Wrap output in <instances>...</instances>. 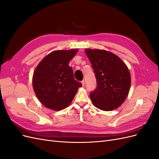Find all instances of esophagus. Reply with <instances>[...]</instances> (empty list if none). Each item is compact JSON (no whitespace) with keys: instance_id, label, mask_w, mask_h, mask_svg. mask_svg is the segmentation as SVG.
I'll list each match as a JSON object with an SVG mask.
<instances>
[{"instance_id":"esophagus-1","label":"esophagus","mask_w":159,"mask_h":159,"mask_svg":"<svg viewBox=\"0 0 159 159\" xmlns=\"http://www.w3.org/2000/svg\"><path fill=\"white\" fill-rule=\"evenodd\" d=\"M81 84H82V85H83V86L85 85V81H84V80L81 81Z\"/></svg>"}]
</instances>
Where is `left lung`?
<instances>
[{
	"instance_id": "1",
	"label": "left lung",
	"mask_w": 159,
	"mask_h": 159,
	"mask_svg": "<svg viewBox=\"0 0 159 159\" xmlns=\"http://www.w3.org/2000/svg\"><path fill=\"white\" fill-rule=\"evenodd\" d=\"M92 66L97 87L90 93L94 106L109 111L118 108L126 99L131 87V75L117 56L104 50L85 49Z\"/></svg>"
}]
</instances>
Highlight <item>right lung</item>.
I'll return each mask as SVG.
<instances>
[{
	"label": "right lung",
	"instance_id": "right-lung-1",
	"mask_svg": "<svg viewBox=\"0 0 159 159\" xmlns=\"http://www.w3.org/2000/svg\"><path fill=\"white\" fill-rule=\"evenodd\" d=\"M78 50H56L42 60L34 71L32 85L42 105L54 111L68 106L81 84L74 79L68 64Z\"/></svg>",
	"mask_w": 159,
	"mask_h": 159
}]
</instances>
